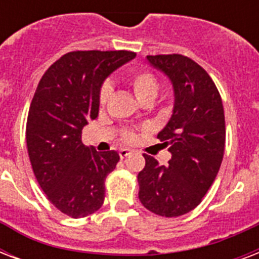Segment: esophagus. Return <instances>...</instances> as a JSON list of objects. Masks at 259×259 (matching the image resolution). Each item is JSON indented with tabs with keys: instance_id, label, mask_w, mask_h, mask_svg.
<instances>
[{
	"instance_id": "34e87169",
	"label": "esophagus",
	"mask_w": 259,
	"mask_h": 259,
	"mask_svg": "<svg viewBox=\"0 0 259 259\" xmlns=\"http://www.w3.org/2000/svg\"><path fill=\"white\" fill-rule=\"evenodd\" d=\"M129 154H132V150H130V149H121V150H119V157H121L122 160H123L125 157H127Z\"/></svg>"
}]
</instances>
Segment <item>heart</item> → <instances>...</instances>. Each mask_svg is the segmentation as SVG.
<instances>
[{
    "mask_svg": "<svg viewBox=\"0 0 259 259\" xmlns=\"http://www.w3.org/2000/svg\"><path fill=\"white\" fill-rule=\"evenodd\" d=\"M127 83L130 87L133 89V93L138 98V101L142 103H150L156 99L160 90V83H158L157 76L150 72L149 70H144V68H134L130 70L127 74ZM110 93L111 89L106 83L99 90V105L105 106L109 101ZM137 137L136 130L133 129H122L121 130V140L123 142H133Z\"/></svg>",
    "mask_w": 259,
    "mask_h": 259,
    "instance_id": "heart-1",
    "label": "heart"
}]
</instances>
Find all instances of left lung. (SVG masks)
<instances>
[{
  "instance_id": "left-lung-1",
  "label": "left lung",
  "mask_w": 259,
  "mask_h": 259,
  "mask_svg": "<svg viewBox=\"0 0 259 259\" xmlns=\"http://www.w3.org/2000/svg\"><path fill=\"white\" fill-rule=\"evenodd\" d=\"M148 60L169 76L175 107L168 125L157 134L172 158L160 165L144 154L138 173L142 205L165 218L181 217L200 204L221 168L226 145L221 94L207 71L184 55H149Z\"/></svg>"
}]
</instances>
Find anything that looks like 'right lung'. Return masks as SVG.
Returning <instances> with one entry per match:
<instances>
[{
  "label": "right lung",
  "instance_id": "right-lung-1",
  "mask_svg": "<svg viewBox=\"0 0 259 259\" xmlns=\"http://www.w3.org/2000/svg\"><path fill=\"white\" fill-rule=\"evenodd\" d=\"M136 56L130 51H72L38 82L26 121V148L38 185L68 217L84 218L105 201V181L119 161L114 150L82 142V129L99 111L106 76Z\"/></svg>",
  "mask_w": 259,
  "mask_h": 259
}]
</instances>
